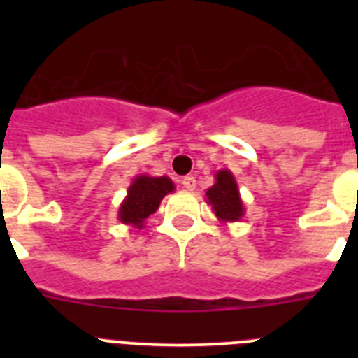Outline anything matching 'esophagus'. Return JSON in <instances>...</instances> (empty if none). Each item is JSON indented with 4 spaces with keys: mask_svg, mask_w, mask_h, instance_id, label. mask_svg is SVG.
Listing matches in <instances>:
<instances>
[{
    "mask_svg": "<svg viewBox=\"0 0 358 358\" xmlns=\"http://www.w3.org/2000/svg\"><path fill=\"white\" fill-rule=\"evenodd\" d=\"M182 188L189 189V192L197 188V181H195V177H192V176L182 177Z\"/></svg>",
    "mask_w": 358,
    "mask_h": 358,
    "instance_id": "esophagus-1",
    "label": "esophagus"
}]
</instances>
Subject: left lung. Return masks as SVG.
I'll return each mask as SVG.
<instances>
[{
  "label": "left lung",
  "instance_id": "8db88e82",
  "mask_svg": "<svg viewBox=\"0 0 358 358\" xmlns=\"http://www.w3.org/2000/svg\"><path fill=\"white\" fill-rule=\"evenodd\" d=\"M206 202L222 224L238 222L245 213L235 176L227 169L215 173V185L206 189Z\"/></svg>",
  "mask_w": 358,
  "mask_h": 358
}]
</instances>
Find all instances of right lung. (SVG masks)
I'll use <instances>...</instances> for the list:
<instances>
[{
    "mask_svg": "<svg viewBox=\"0 0 358 358\" xmlns=\"http://www.w3.org/2000/svg\"><path fill=\"white\" fill-rule=\"evenodd\" d=\"M173 189L176 185L166 176H136L127 189V197L123 199L118 208V220L125 226L143 229L145 220L152 213H156L164 195L172 194Z\"/></svg>",
    "mask_w": 358,
    "mask_h": 358,
    "instance_id": "right-lung-1",
    "label": "right lung"
}]
</instances>
